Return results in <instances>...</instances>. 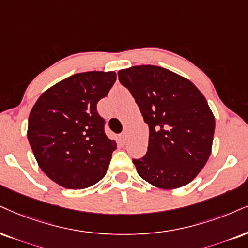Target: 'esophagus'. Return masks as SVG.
Here are the masks:
<instances>
[{"mask_svg": "<svg viewBox=\"0 0 248 248\" xmlns=\"http://www.w3.org/2000/svg\"><path fill=\"white\" fill-rule=\"evenodd\" d=\"M119 139H121L122 142H125V140H126V132H122L119 134Z\"/></svg>", "mask_w": 248, "mask_h": 248, "instance_id": "1", "label": "esophagus"}]
</instances>
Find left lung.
Masks as SVG:
<instances>
[{"label": "left lung", "mask_w": 248, "mask_h": 248, "mask_svg": "<svg viewBox=\"0 0 248 248\" xmlns=\"http://www.w3.org/2000/svg\"><path fill=\"white\" fill-rule=\"evenodd\" d=\"M149 127L145 156L133 158L139 176L170 189L192 182L212 152L215 118L207 100L188 79L156 65L118 71Z\"/></svg>", "instance_id": "left-lung-1"}]
</instances>
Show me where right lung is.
I'll return each mask as SVG.
<instances>
[{
    "mask_svg": "<svg viewBox=\"0 0 248 248\" xmlns=\"http://www.w3.org/2000/svg\"><path fill=\"white\" fill-rule=\"evenodd\" d=\"M114 71H90L57 82L31 110L27 138L41 170L65 188L80 189L105 177L114 140L105 133L97 102L116 81Z\"/></svg>",
    "mask_w": 248,
    "mask_h": 248,
    "instance_id": "obj_1",
    "label": "right lung"
}]
</instances>
